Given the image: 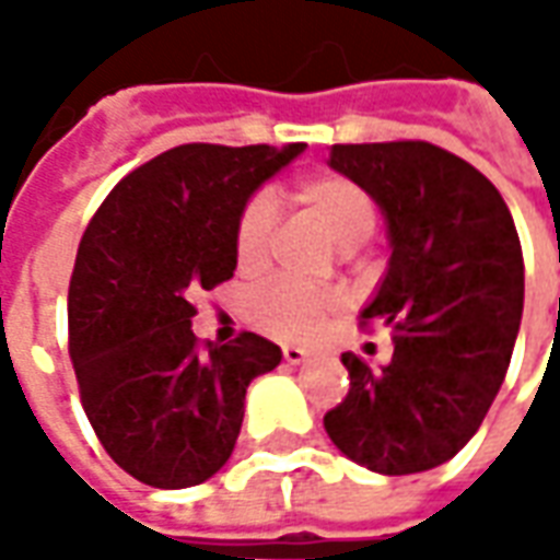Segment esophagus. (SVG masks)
<instances>
[{"mask_svg":"<svg viewBox=\"0 0 560 560\" xmlns=\"http://www.w3.org/2000/svg\"><path fill=\"white\" fill-rule=\"evenodd\" d=\"M281 357H284V363L300 365L305 357H308V351H305V348H296V345H284V348H281Z\"/></svg>","mask_w":560,"mask_h":560,"instance_id":"esophagus-1","label":"esophagus"}]
</instances>
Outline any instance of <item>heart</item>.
<instances>
[{
	"instance_id": "obj_1",
	"label": "heart",
	"mask_w": 560,
	"mask_h": 560,
	"mask_svg": "<svg viewBox=\"0 0 560 560\" xmlns=\"http://www.w3.org/2000/svg\"><path fill=\"white\" fill-rule=\"evenodd\" d=\"M291 197L312 219H317L341 248H357L375 231V207L360 185L341 173H315L293 183ZM276 233V207L267 195L245 200L233 228V257L240 272L267 267ZM341 296L329 288H305L296 281L276 279L255 291L248 317L257 329L281 341H308L324 329Z\"/></svg>"
}]
</instances>
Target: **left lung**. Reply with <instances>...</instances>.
Here are the masks:
<instances>
[{
	"label": "left lung",
	"mask_w": 560,
	"mask_h": 560,
	"mask_svg": "<svg viewBox=\"0 0 560 560\" xmlns=\"http://www.w3.org/2000/svg\"><path fill=\"white\" fill-rule=\"evenodd\" d=\"M329 167L387 215L393 255L360 324L389 327L396 348L384 369L341 353L351 389L324 429L377 474L438 468L504 384L525 300L516 224L474 164L425 140L336 143Z\"/></svg>",
	"instance_id": "1"
}]
</instances>
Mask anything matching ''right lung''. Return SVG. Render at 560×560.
Masks as SVG:
<instances>
[{
    "mask_svg": "<svg viewBox=\"0 0 560 560\" xmlns=\"http://www.w3.org/2000/svg\"><path fill=\"white\" fill-rule=\"evenodd\" d=\"M303 149L183 143L92 215L68 284V353L92 429L135 480H209L231 458L248 384L281 363L255 332L200 348L191 300L233 279L240 209Z\"/></svg>",
    "mask_w": 560,
    "mask_h": 560,
    "instance_id": "obj_1",
    "label": "right lung"
}]
</instances>
